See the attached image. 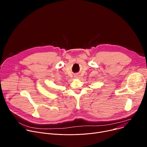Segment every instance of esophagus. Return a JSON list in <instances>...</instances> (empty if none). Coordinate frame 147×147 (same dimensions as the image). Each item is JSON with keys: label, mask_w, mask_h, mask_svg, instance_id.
Wrapping results in <instances>:
<instances>
[{"label": "esophagus", "mask_w": 147, "mask_h": 147, "mask_svg": "<svg viewBox=\"0 0 147 147\" xmlns=\"http://www.w3.org/2000/svg\"><path fill=\"white\" fill-rule=\"evenodd\" d=\"M75 77H76V78H77V77H78V75H76V76H75Z\"/></svg>", "instance_id": "obj_1"}]
</instances>
